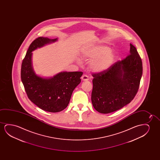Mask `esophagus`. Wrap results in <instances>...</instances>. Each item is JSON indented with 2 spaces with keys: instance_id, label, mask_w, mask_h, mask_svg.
<instances>
[{
  "instance_id": "34e87169",
  "label": "esophagus",
  "mask_w": 160,
  "mask_h": 160,
  "mask_svg": "<svg viewBox=\"0 0 160 160\" xmlns=\"http://www.w3.org/2000/svg\"><path fill=\"white\" fill-rule=\"evenodd\" d=\"M81 79L82 81H88V77L86 75H83L82 77H81Z\"/></svg>"
}]
</instances>
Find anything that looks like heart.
<instances>
[{
  "label": "heart",
  "mask_w": 160,
  "mask_h": 160,
  "mask_svg": "<svg viewBox=\"0 0 160 160\" xmlns=\"http://www.w3.org/2000/svg\"><path fill=\"white\" fill-rule=\"evenodd\" d=\"M84 59H91L88 67L93 72H102L112 65L114 53L108 46L95 47L85 51L82 54Z\"/></svg>",
  "instance_id": "obj_1"
}]
</instances>
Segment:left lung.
Returning <instances> with one entry per match:
<instances>
[{
    "mask_svg": "<svg viewBox=\"0 0 160 160\" xmlns=\"http://www.w3.org/2000/svg\"><path fill=\"white\" fill-rule=\"evenodd\" d=\"M142 74V59L130 44V54L102 72L93 73L92 105L97 112L108 114L130 103L137 93Z\"/></svg>",
    "mask_w": 160,
    "mask_h": 160,
    "instance_id": "obj_1",
    "label": "left lung"
}]
</instances>
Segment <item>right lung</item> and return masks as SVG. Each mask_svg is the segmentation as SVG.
Segmentation results:
<instances>
[{"label": "right lung", "instance_id": "add662e5", "mask_svg": "<svg viewBox=\"0 0 160 160\" xmlns=\"http://www.w3.org/2000/svg\"><path fill=\"white\" fill-rule=\"evenodd\" d=\"M57 39L37 38L29 47L23 59L21 78L28 98L46 112H57L67 107L75 88L81 82L82 72H61L50 79L35 74L32 66V52Z\"/></svg>", "mask_w": 160, "mask_h": 160}]
</instances>
